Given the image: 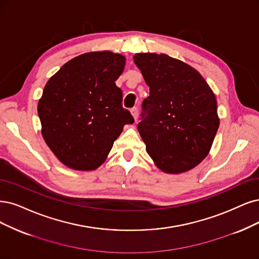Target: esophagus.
I'll use <instances>...</instances> for the list:
<instances>
[{
    "mask_svg": "<svg viewBox=\"0 0 259 259\" xmlns=\"http://www.w3.org/2000/svg\"><path fill=\"white\" fill-rule=\"evenodd\" d=\"M131 114H132V116L135 117V119L137 120L138 116H139V109H138V107H135V108L131 109Z\"/></svg>",
    "mask_w": 259,
    "mask_h": 259,
    "instance_id": "1",
    "label": "esophagus"
}]
</instances>
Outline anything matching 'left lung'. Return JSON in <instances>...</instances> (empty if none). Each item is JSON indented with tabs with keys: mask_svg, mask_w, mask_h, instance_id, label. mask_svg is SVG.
I'll list each match as a JSON object with an SVG mask.
<instances>
[{
	"mask_svg": "<svg viewBox=\"0 0 259 259\" xmlns=\"http://www.w3.org/2000/svg\"><path fill=\"white\" fill-rule=\"evenodd\" d=\"M133 60L149 86L138 123L148 155L168 174L195 167L219 128L214 94L194 68L166 54L138 53Z\"/></svg>",
	"mask_w": 259,
	"mask_h": 259,
	"instance_id": "left-lung-1",
	"label": "left lung"
}]
</instances>
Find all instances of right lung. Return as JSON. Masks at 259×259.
Instances as JSON below:
<instances>
[{"mask_svg": "<svg viewBox=\"0 0 259 259\" xmlns=\"http://www.w3.org/2000/svg\"><path fill=\"white\" fill-rule=\"evenodd\" d=\"M123 67L120 54L90 52L66 63L46 84L37 108L41 133L65 165L99 167L124 124L135 122L115 84Z\"/></svg>", "mask_w": 259, "mask_h": 259, "instance_id": "1", "label": "right lung"}]
</instances>
